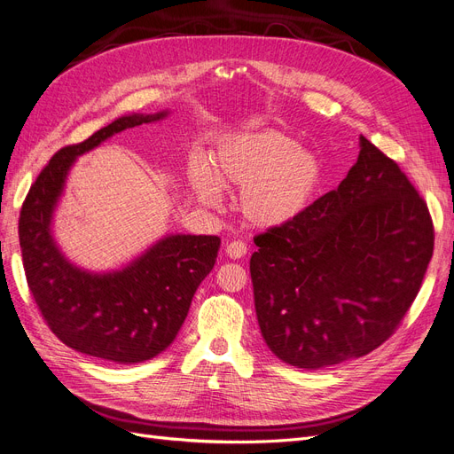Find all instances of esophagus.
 <instances>
[{
  "label": "esophagus",
  "mask_w": 454,
  "mask_h": 454,
  "mask_svg": "<svg viewBox=\"0 0 454 454\" xmlns=\"http://www.w3.org/2000/svg\"><path fill=\"white\" fill-rule=\"evenodd\" d=\"M247 243L245 241H230L228 245H226V254L230 256V258H233V260H239V258H243L245 254H247Z\"/></svg>",
  "instance_id": "1"
}]
</instances>
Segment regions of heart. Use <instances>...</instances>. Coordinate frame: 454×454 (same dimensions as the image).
Here are the masks:
<instances>
[{
	"label": "heart",
	"instance_id": "heart-1",
	"mask_svg": "<svg viewBox=\"0 0 454 454\" xmlns=\"http://www.w3.org/2000/svg\"><path fill=\"white\" fill-rule=\"evenodd\" d=\"M322 162L280 130H245L218 142L209 168L194 162L189 181L201 204L215 207L221 189H241L239 211L258 228L303 213L322 183Z\"/></svg>",
	"mask_w": 454,
	"mask_h": 454
}]
</instances>
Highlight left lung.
I'll use <instances>...</instances> for the list:
<instances>
[{
    "instance_id": "left-lung-1",
    "label": "left lung",
    "mask_w": 454,
    "mask_h": 454,
    "mask_svg": "<svg viewBox=\"0 0 454 454\" xmlns=\"http://www.w3.org/2000/svg\"><path fill=\"white\" fill-rule=\"evenodd\" d=\"M254 243L262 337L284 363L316 371L371 354L396 331L421 290L434 224L400 166L361 137L339 189Z\"/></svg>"
}]
</instances>
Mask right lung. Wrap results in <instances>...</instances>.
<instances>
[{
  "label": "right lung",
  "instance_id": "obj_1",
  "mask_svg": "<svg viewBox=\"0 0 454 454\" xmlns=\"http://www.w3.org/2000/svg\"><path fill=\"white\" fill-rule=\"evenodd\" d=\"M164 115H125L82 144L61 147L31 184L20 211L24 271L46 325L63 344L103 361L142 363L170 346L221 248L216 236H168L125 270L93 275L67 260L50 231L74 159L117 132Z\"/></svg>",
  "mask_w": 454,
  "mask_h": 454
}]
</instances>
